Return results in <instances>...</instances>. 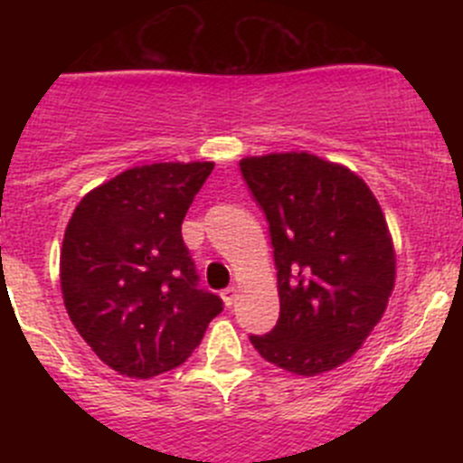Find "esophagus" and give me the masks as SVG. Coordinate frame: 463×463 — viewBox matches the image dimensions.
Masks as SVG:
<instances>
[{
	"label": "esophagus",
	"instance_id": "esophagus-1",
	"mask_svg": "<svg viewBox=\"0 0 463 463\" xmlns=\"http://www.w3.org/2000/svg\"><path fill=\"white\" fill-rule=\"evenodd\" d=\"M235 298H237V288L235 287H228V288H223V291H222V300H223V305L228 307V309L235 305Z\"/></svg>",
	"mask_w": 463,
	"mask_h": 463
}]
</instances>
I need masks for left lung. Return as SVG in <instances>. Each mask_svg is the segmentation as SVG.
Segmentation results:
<instances>
[{"mask_svg": "<svg viewBox=\"0 0 463 463\" xmlns=\"http://www.w3.org/2000/svg\"><path fill=\"white\" fill-rule=\"evenodd\" d=\"M269 222L279 318L250 335L264 361L298 376L347 363L385 314L396 258L372 190L345 165L309 152L240 161Z\"/></svg>", "mask_w": 463, "mask_h": 463, "instance_id": "1", "label": "left lung"}]
</instances>
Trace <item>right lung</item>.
Listing matches in <instances>:
<instances>
[{
	"label": "right lung",
	"mask_w": 463,
	"mask_h": 463,
	"mask_svg": "<svg viewBox=\"0 0 463 463\" xmlns=\"http://www.w3.org/2000/svg\"><path fill=\"white\" fill-rule=\"evenodd\" d=\"M214 163L120 172L76 205L60 284L78 334L105 365L152 378L185 363L223 302L199 288L181 223Z\"/></svg>",
	"instance_id": "right-lung-1"
}]
</instances>
